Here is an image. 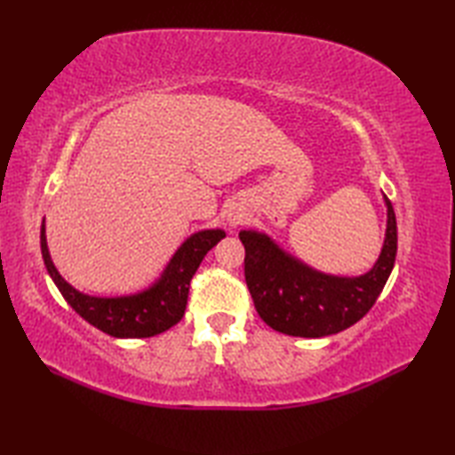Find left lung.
I'll list each match as a JSON object with an SVG mask.
<instances>
[{"label": "left lung", "instance_id": "obj_1", "mask_svg": "<svg viewBox=\"0 0 455 455\" xmlns=\"http://www.w3.org/2000/svg\"><path fill=\"white\" fill-rule=\"evenodd\" d=\"M381 254L370 272L355 277L323 274L279 248L266 233L240 230L246 258L244 275L254 307L274 331L321 338L346 331L373 307L393 272L397 256V220L391 201Z\"/></svg>", "mask_w": 455, "mask_h": 455}]
</instances>
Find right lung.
<instances>
[{"instance_id":"1","label":"right lung","mask_w":455,"mask_h":455,"mask_svg":"<svg viewBox=\"0 0 455 455\" xmlns=\"http://www.w3.org/2000/svg\"><path fill=\"white\" fill-rule=\"evenodd\" d=\"M220 238H225V230L220 228L193 233L188 240H183L166 269L150 287L132 295L93 297L78 291L58 274L46 246L44 220L41 227L43 259L58 291L84 321L115 338H150L178 324L186 313L191 277Z\"/></svg>"}]
</instances>
